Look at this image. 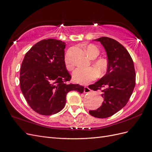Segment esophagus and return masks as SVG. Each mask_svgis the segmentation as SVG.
Returning <instances> with one entry per match:
<instances>
[{
  "label": "esophagus",
  "instance_id": "34e87169",
  "mask_svg": "<svg viewBox=\"0 0 152 152\" xmlns=\"http://www.w3.org/2000/svg\"><path fill=\"white\" fill-rule=\"evenodd\" d=\"M91 89L89 88L88 87H84V92L85 93H89L91 92Z\"/></svg>",
  "mask_w": 152,
  "mask_h": 152
}]
</instances>
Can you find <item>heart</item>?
I'll use <instances>...</instances> for the list:
<instances>
[{
    "mask_svg": "<svg viewBox=\"0 0 152 152\" xmlns=\"http://www.w3.org/2000/svg\"><path fill=\"white\" fill-rule=\"evenodd\" d=\"M86 51L91 58H96L99 54V50L93 44L88 45L86 48ZM65 65L68 70H72L73 64L66 54L65 57ZM94 66L99 75H103L107 72L108 69V62L103 58H98L94 62ZM92 67H79L73 72L72 78L77 83L87 84L94 80L97 77V72Z\"/></svg>",
    "mask_w": 152,
    "mask_h": 152,
    "instance_id": "b5f03b06",
    "label": "heart"
}]
</instances>
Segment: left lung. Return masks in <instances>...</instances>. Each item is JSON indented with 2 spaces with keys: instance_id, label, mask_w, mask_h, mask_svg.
I'll list each match as a JSON object with an SVG mask.
<instances>
[{
  "instance_id": "left-lung-1",
  "label": "left lung",
  "mask_w": 152,
  "mask_h": 152,
  "mask_svg": "<svg viewBox=\"0 0 152 152\" xmlns=\"http://www.w3.org/2000/svg\"><path fill=\"white\" fill-rule=\"evenodd\" d=\"M94 40L100 42L107 52L108 69L102 79L89 86L92 90L102 91L104 98L99 108L89 112L94 117L104 118L126 105L135 87L136 72L131 55L121 44L107 37Z\"/></svg>"
}]
</instances>
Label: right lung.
Listing matches in <instances>:
<instances>
[{
	"mask_svg": "<svg viewBox=\"0 0 152 152\" xmlns=\"http://www.w3.org/2000/svg\"><path fill=\"white\" fill-rule=\"evenodd\" d=\"M66 44L49 39L35 44L25 54L20 69L23 94L32 110L51 115L64 108L68 92H84L79 84H66L71 75L65 65Z\"/></svg>",
	"mask_w": 152,
	"mask_h": 152,
	"instance_id": "add662e5",
	"label": "right lung"
}]
</instances>
